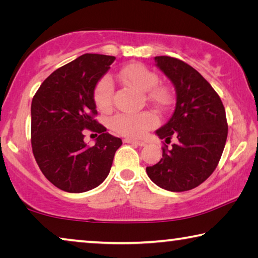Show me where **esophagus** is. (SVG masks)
<instances>
[{"mask_svg":"<svg viewBox=\"0 0 258 258\" xmlns=\"http://www.w3.org/2000/svg\"><path fill=\"white\" fill-rule=\"evenodd\" d=\"M124 142L125 143H132V145L139 146V147H145L147 145L145 141H139V140H132V139H125Z\"/></svg>","mask_w":258,"mask_h":258,"instance_id":"obj_1","label":"esophagus"}]
</instances>
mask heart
Instances as JSON below:
<instances>
[{
    "label": "heart",
    "mask_w": 258,
    "mask_h": 258,
    "mask_svg": "<svg viewBox=\"0 0 258 258\" xmlns=\"http://www.w3.org/2000/svg\"><path fill=\"white\" fill-rule=\"evenodd\" d=\"M120 77L126 84L134 87L139 92L147 93L148 99L159 107L169 103V94L164 87H157L158 76L150 69L140 63H131L120 72ZM113 84L108 76L101 78L95 86L94 101L100 110H108L112 102ZM157 118L150 112L118 113L110 121L115 132L128 138H141L156 126Z\"/></svg>",
    "instance_id": "1"
}]
</instances>
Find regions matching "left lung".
Segmentation results:
<instances>
[{
    "instance_id": "left-lung-1",
    "label": "left lung",
    "mask_w": 258,
    "mask_h": 258,
    "mask_svg": "<svg viewBox=\"0 0 258 258\" xmlns=\"http://www.w3.org/2000/svg\"><path fill=\"white\" fill-rule=\"evenodd\" d=\"M155 64L172 82L176 102L171 118L156 131L171 142L163 158L147 167L150 180L165 190L187 191L207 180L215 171L228 138L225 109L218 94L200 74L183 61L161 55Z\"/></svg>"
}]
</instances>
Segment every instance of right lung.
I'll return each mask as SVG.
<instances>
[{
    "label": "right lung",
    "mask_w": 258,
    "mask_h": 258,
    "mask_svg": "<svg viewBox=\"0 0 258 258\" xmlns=\"http://www.w3.org/2000/svg\"><path fill=\"white\" fill-rule=\"evenodd\" d=\"M115 56L86 53L56 69L32 101V148L38 167L52 184L71 194L99 186L110 172L119 138L106 132L97 115L94 90ZM84 129L100 133L95 146Z\"/></svg>",
    "instance_id": "obj_1"
}]
</instances>
